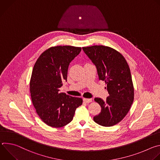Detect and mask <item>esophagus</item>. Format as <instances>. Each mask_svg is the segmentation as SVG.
I'll return each instance as SVG.
<instances>
[{
    "label": "esophagus",
    "mask_w": 160,
    "mask_h": 160,
    "mask_svg": "<svg viewBox=\"0 0 160 160\" xmlns=\"http://www.w3.org/2000/svg\"><path fill=\"white\" fill-rule=\"evenodd\" d=\"M83 101L86 103H89V102H91L92 101V99H87V98H84L83 99Z\"/></svg>",
    "instance_id": "esophagus-1"
}]
</instances>
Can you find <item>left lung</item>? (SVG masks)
Segmentation results:
<instances>
[{"instance_id":"obj_1","label":"left lung","mask_w":160,"mask_h":160,"mask_svg":"<svg viewBox=\"0 0 160 160\" xmlns=\"http://www.w3.org/2000/svg\"><path fill=\"white\" fill-rule=\"evenodd\" d=\"M96 66L99 80L107 85L106 101L96 98L101 111L94 121L104 127H111L121 122L130 110L134 98V89L129 66L118 51L103 45L82 48Z\"/></svg>"}]
</instances>
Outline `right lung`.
<instances>
[{"label":"right lung","mask_w":160,"mask_h":160,"mask_svg":"<svg viewBox=\"0 0 160 160\" xmlns=\"http://www.w3.org/2000/svg\"><path fill=\"white\" fill-rule=\"evenodd\" d=\"M70 45L52 47L37 60L30 80L32 101L41 120L48 125L59 128L70 123L82 99L60 92L62 81H67L70 63L81 52Z\"/></svg>","instance_id":"1"}]
</instances>
